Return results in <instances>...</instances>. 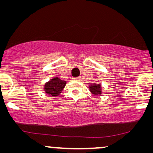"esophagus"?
<instances>
[{"mask_svg": "<svg viewBox=\"0 0 153 153\" xmlns=\"http://www.w3.org/2000/svg\"><path fill=\"white\" fill-rule=\"evenodd\" d=\"M73 79H74V80H75V81H79V80H81V77L80 76H79V77H74V78H73Z\"/></svg>", "mask_w": 153, "mask_h": 153, "instance_id": "esophagus-1", "label": "esophagus"}]
</instances>
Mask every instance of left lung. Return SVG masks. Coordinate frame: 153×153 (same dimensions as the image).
<instances>
[{
	"label": "left lung",
	"instance_id": "obj_1",
	"mask_svg": "<svg viewBox=\"0 0 153 153\" xmlns=\"http://www.w3.org/2000/svg\"><path fill=\"white\" fill-rule=\"evenodd\" d=\"M89 90L92 94L94 95H98L102 94V87L100 84L93 83L89 85Z\"/></svg>",
	"mask_w": 153,
	"mask_h": 153
}]
</instances>
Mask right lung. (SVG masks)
<instances>
[{"instance_id": "obj_1", "label": "right lung", "mask_w": 153, "mask_h": 153, "mask_svg": "<svg viewBox=\"0 0 153 153\" xmlns=\"http://www.w3.org/2000/svg\"><path fill=\"white\" fill-rule=\"evenodd\" d=\"M65 85V81H62L58 77H53V79L45 83L44 89H45V93H47L48 95L56 97L61 93Z\"/></svg>"}]
</instances>
